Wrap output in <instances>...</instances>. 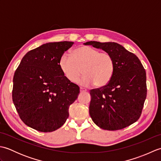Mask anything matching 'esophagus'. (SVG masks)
<instances>
[{"label": "esophagus", "mask_w": 161, "mask_h": 161, "mask_svg": "<svg viewBox=\"0 0 161 161\" xmlns=\"http://www.w3.org/2000/svg\"><path fill=\"white\" fill-rule=\"evenodd\" d=\"M80 92H86V89H85V88H80Z\"/></svg>", "instance_id": "esophagus-1"}]
</instances>
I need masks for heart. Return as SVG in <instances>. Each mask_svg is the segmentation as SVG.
Masks as SVG:
<instances>
[{
    "label": "heart",
    "mask_w": 161,
    "mask_h": 161,
    "mask_svg": "<svg viewBox=\"0 0 161 161\" xmlns=\"http://www.w3.org/2000/svg\"><path fill=\"white\" fill-rule=\"evenodd\" d=\"M59 66L64 77L72 83L78 81L81 86H88L95 84L97 87L107 85L114 75L115 62L108 53H100L95 47L83 46L73 50L72 56L64 53L61 56Z\"/></svg>",
    "instance_id": "b5f03b06"
}]
</instances>
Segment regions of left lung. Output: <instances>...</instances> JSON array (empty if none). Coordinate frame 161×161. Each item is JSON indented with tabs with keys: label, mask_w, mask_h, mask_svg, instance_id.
<instances>
[{
	"label": "left lung",
	"mask_w": 161,
	"mask_h": 161,
	"mask_svg": "<svg viewBox=\"0 0 161 161\" xmlns=\"http://www.w3.org/2000/svg\"><path fill=\"white\" fill-rule=\"evenodd\" d=\"M110 53L114 59V73L104 86L90 91L91 118L101 129L115 131L132 125L142 114L147 97L146 72L134 54L115 42H88Z\"/></svg>",
	"instance_id": "left-lung-1"
}]
</instances>
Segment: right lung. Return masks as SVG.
<instances>
[{"label":"right lung","mask_w":161,"mask_h":161,"mask_svg":"<svg viewBox=\"0 0 161 161\" xmlns=\"http://www.w3.org/2000/svg\"><path fill=\"white\" fill-rule=\"evenodd\" d=\"M71 42L43 44L23 57L13 78L12 100L25 124L42 132L60 128L69 115L80 88L61 72L59 61Z\"/></svg>","instance_id":"add662e5"}]
</instances>
